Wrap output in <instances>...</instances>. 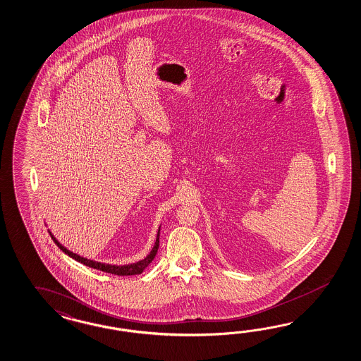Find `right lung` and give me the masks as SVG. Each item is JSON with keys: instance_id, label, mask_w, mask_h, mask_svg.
Returning a JSON list of instances; mask_svg holds the SVG:
<instances>
[{"instance_id": "right-lung-1", "label": "right lung", "mask_w": 361, "mask_h": 361, "mask_svg": "<svg viewBox=\"0 0 361 361\" xmlns=\"http://www.w3.org/2000/svg\"><path fill=\"white\" fill-rule=\"evenodd\" d=\"M49 235H51L52 240L55 242V244L58 245L59 248H60L64 254L68 255L69 257L75 259L78 263L84 264V265L90 267V268H93V269H98V271H102V272L111 273V274H117V276H134V274H140V273L143 272L147 267L149 265V263L155 259L157 250H159L160 227H159V230H157L155 244H154L151 252L147 255L143 260L137 262V263L126 264V265H113V264L99 263V262H94V260H92V259H87V257H84V256H80V255L69 251L68 248H66L63 244L59 242L58 239L52 235L51 231H49Z\"/></svg>"}]
</instances>
